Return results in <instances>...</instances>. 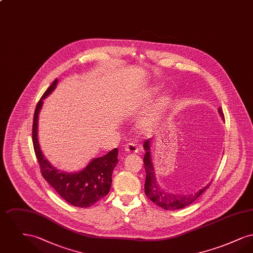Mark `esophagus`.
Returning a JSON list of instances; mask_svg holds the SVG:
<instances>
[{"label": "esophagus", "mask_w": 253, "mask_h": 253, "mask_svg": "<svg viewBox=\"0 0 253 253\" xmlns=\"http://www.w3.org/2000/svg\"><path fill=\"white\" fill-rule=\"evenodd\" d=\"M125 151L127 153H132V154H136L138 152V148L136 147V144L133 142H129L128 144L125 145Z\"/></svg>", "instance_id": "1"}]
</instances>
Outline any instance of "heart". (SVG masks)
Instances as JSON below:
<instances>
[{
  "label": "heart",
  "instance_id": "obj_1",
  "mask_svg": "<svg viewBox=\"0 0 253 253\" xmlns=\"http://www.w3.org/2000/svg\"><path fill=\"white\" fill-rule=\"evenodd\" d=\"M165 104H166V99L162 98V99L159 101V103H158V106H159V107L157 108V110H160ZM157 110L155 111V113L149 114L147 117H145L142 121H140L139 127H140L141 130H143V131H150V129L154 126V124H155V119H156V117H157Z\"/></svg>",
  "mask_w": 253,
  "mask_h": 253
}]
</instances>
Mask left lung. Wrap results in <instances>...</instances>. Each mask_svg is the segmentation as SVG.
<instances>
[{
	"mask_svg": "<svg viewBox=\"0 0 253 253\" xmlns=\"http://www.w3.org/2000/svg\"><path fill=\"white\" fill-rule=\"evenodd\" d=\"M218 112L220 116L224 119L223 110L221 107L218 109ZM146 154H145L144 162L145 169H146V180H145V193L148 196V198L153 201L158 207L167 210V211H173V210H179L184 207H187L189 205L193 203L205 191L210 187L211 184L207 185L202 190L198 191L197 193L193 194H171L166 193L163 190L160 189L157 183V178L155 174V169L152 163L151 158V141L150 139L146 140L143 144Z\"/></svg>",
	"mask_w": 253,
	"mask_h": 253,
	"instance_id": "obj_1",
	"label": "left lung"
}]
</instances>
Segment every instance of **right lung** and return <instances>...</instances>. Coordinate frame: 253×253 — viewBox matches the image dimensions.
Segmentation results:
<instances>
[{
	"label": "right lung",
	"mask_w": 253,
	"mask_h": 253,
	"mask_svg": "<svg viewBox=\"0 0 253 253\" xmlns=\"http://www.w3.org/2000/svg\"><path fill=\"white\" fill-rule=\"evenodd\" d=\"M58 80L56 79L37 104L32 127L34 151L42 175L60 197L75 207L87 208L96 204L108 194L112 184V173L119 162V152L115 148L107 155L93 159L84 170L79 172L60 171L50 165L47 159L43 157L38 141V118L43 99L56 88Z\"/></svg>",
	"instance_id": "add662e5"
}]
</instances>
